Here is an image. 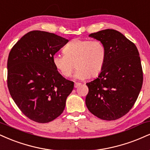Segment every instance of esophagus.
I'll list each match as a JSON object with an SVG mask.
<instances>
[{
	"label": "esophagus",
	"mask_w": 150,
	"mask_h": 150,
	"mask_svg": "<svg viewBox=\"0 0 150 150\" xmlns=\"http://www.w3.org/2000/svg\"><path fill=\"white\" fill-rule=\"evenodd\" d=\"M81 85V83H80V82H76V83H75V88H77L78 87V86H80Z\"/></svg>",
	"instance_id": "esophagus-1"
}]
</instances>
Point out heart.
<instances>
[{"instance_id": "obj_1", "label": "heart", "mask_w": 150, "mask_h": 150, "mask_svg": "<svg viewBox=\"0 0 150 150\" xmlns=\"http://www.w3.org/2000/svg\"><path fill=\"white\" fill-rule=\"evenodd\" d=\"M63 52V55H54L52 62L65 77L71 76L75 66L77 68L75 74L77 79L94 77L100 73L105 63V47L98 40L74 39L65 46Z\"/></svg>"}]
</instances>
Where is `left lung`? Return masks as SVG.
Segmentation results:
<instances>
[{
    "label": "left lung",
    "mask_w": 150,
    "mask_h": 150,
    "mask_svg": "<svg viewBox=\"0 0 150 150\" xmlns=\"http://www.w3.org/2000/svg\"><path fill=\"white\" fill-rule=\"evenodd\" d=\"M89 37L103 43L106 60L98 77L86 83V105L101 120H118L132 108L141 90L143 74L138 50L116 30H100Z\"/></svg>",
    "instance_id": "obj_1"
}]
</instances>
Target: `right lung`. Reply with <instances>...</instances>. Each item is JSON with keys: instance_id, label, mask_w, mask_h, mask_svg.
Wrapping results in <instances>:
<instances>
[{"instance_id": "obj_1", "label": "right lung", "mask_w": 150, "mask_h": 150, "mask_svg": "<svg viewBox=\"0 0 150 150\" xmlns=\"http://www.w3.org/2000/svg\"><path fill=\"white\" fill-rule=\"evenodd\" d=\"M68 40L41 30L23 36L8 59V87L22 113L38 123L55 120L64 111L74 82L58 72L52 57Z\"/></svg>"}]
</instances>
